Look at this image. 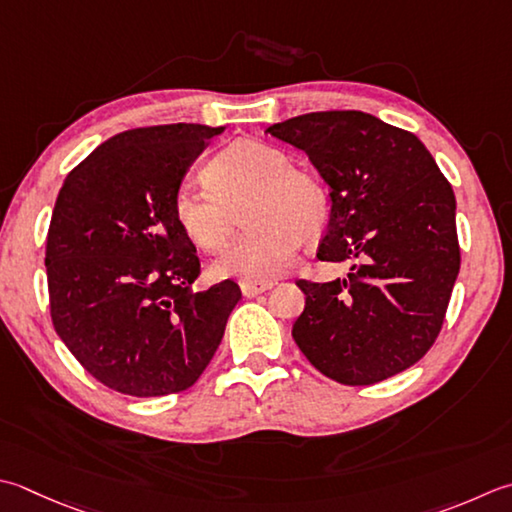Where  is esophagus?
<instances>
[{
    "label": "esophagus",
    "instance_id": "1",
    "mask_svg": "<svg viewBox=\"0 0 512 512\" xmlns=\"http://www.w3.org/2000/svg\"><path fill=\"white\" fill-rule=\"evenodd\" d=\"M239 288H242L244 297H255L273 288V282H253V279H242V282H239Z\"/></svg>",
    "mask_w": 512,
    "mask_h": 512
}]
</instances>
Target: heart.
<instances>
[{
	"label": "heart",
	"instance_id": "heart-1",
	"mask_svg": "<svg viewBox=\"0 0 512 512\" xmlns=\"http://www.w3.org/2000/svg\"><path fill=\"white\" fill-rule=\"evenodd\" d=\"M209 184L184 182L173 195V215L193 244L219 253L235 228V210L244 206L250 226L217 259L219 277L266 282L293 264L302 239H317L330 217L328 193L317 177L290 166L279 148L235 142L204 168Z\"/></svg>",
	"mask_w": 512,
	"mask_h": 512
}]
</instances>
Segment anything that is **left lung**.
<instances>
[{"mask_svg":"<svg viewBox=\"0 0 512 512\" xmlns=\"http://www.w3.org/2000/svg\"><path fill=\"white\" fill-rule=\"evenodd\" d=\"M270 133L302 148L330 186L317 257L350 262L346 279L308 282L293 324L319 373L370 386L422 359L444 326L459 273L455 193L419 139L362 110H324Z\"/></svg>","mask_w":512,"mask_h":512,"instance_id":"left-lung-1","label":"left lung"}]
</instances>
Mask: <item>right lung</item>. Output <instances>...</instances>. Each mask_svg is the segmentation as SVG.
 <instances>
[{
  "label": "right lung",
  "mask_w": 512,
  "mask_h": 512,
  "mask_svg": "<svg viewBox=\"0 0 512 512\" xmlns=\"http://www.w3.org/2000/svg\"><path fill=\"white\" fill-rule=\"evenodd\" d=\"M222 126L124 130L70 170L46 237L50 319L97 382L133 397L193 386L242 290L197 293L195 246L173 215L188 166Z\"/></svg>",
  "instance_id": "add662e5"
}]
</instances>
